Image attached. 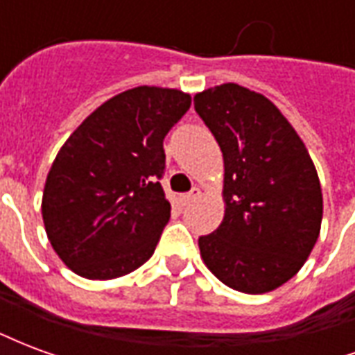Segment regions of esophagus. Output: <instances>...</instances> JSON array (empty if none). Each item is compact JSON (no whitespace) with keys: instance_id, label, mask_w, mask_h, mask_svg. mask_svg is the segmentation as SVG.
Instances as JSON below:
<instances>
[{"instance_id":"34e87169","label":"esophagus","mask_w":355,"mask_h":355,"mask_svg":"<svg viewBox=\"0 0 355 355\" xmlns=\"http://www.w3.org/2000/svg\"><path fill=\"white\" fill-rule=\"evenodd\" d=\"M200 193H201L200 188H192V190H190V192H188V193H184V196H180V201H182L184 205H188V203H192L193 200H198V198H200Z\"/></svg>"}]
</instances>
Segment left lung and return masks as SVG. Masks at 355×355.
<instances>
[{"instance_id":"obj_1","label":"left lung","mask_w":355,"mask_h":355,"mask_svg":"<svg viewBox=\"0 0 355 355\" xmlns=\"http://www.w3.org/2000/svg\"><path fill=\"white\" fill-rule=\"evenodd\" d=\"M224 159V218L200 238L205 266L230 289L262 295L304 266L323 198L304 142L274 102L238 83L193 96Z\"/></svg>"}]
</instances>
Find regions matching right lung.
<instances>
[{
	"mask_svg": "<svg viewBox=\"0 0 355 355\" xmlns=\"http://www.w3.org/2000/svg\"><path fill=\"white\" fill-rule=\"evenodd\" d=\"M192 96L129 89L101 104L68 137L45 180L42 215L55 253L73 274L114 279L154 254L171 203L159 178L163 139Z\"/></svg>",
	"mask_w": 355,
	"mask_h": 355,
	"instance_id": "add662e5",
	"label": "right lung"
}]
</instances>
